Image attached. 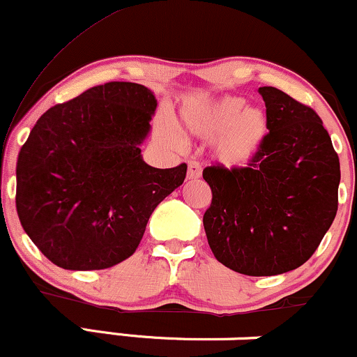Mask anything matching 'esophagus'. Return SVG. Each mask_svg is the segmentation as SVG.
<instances>
[{
    "label": "esophagus",
    "instance_id": "34e87169",
    "mask_svg": "<svg viewBox=\"0 0 357 357\" xmlns=\"http://www.w3.org/2000/svg\"><path fill=\"white\" fill-rule=\"evenodd\" d=\"M202 165L198 161H190L188 165V179H198L202 178Z\"/></svg>",
    "mask_w": 357,
    "mask_h": 357
}]
</instances>
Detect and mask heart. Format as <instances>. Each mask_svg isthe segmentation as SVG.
<instances>
[{"instance_id":"1","label":"heart","mask_w":357,"mask_h":357,"mask_svg":"<svg viewBox=\"0 0 357 357\" xmlns=\"http://www.w3.org/2000/svg\"><path fill=\"white\" fill-rule=\"evenodd\" d=\"M243 97H223L211 104L198 105L183 112L186 129L195 136L215 139L213 153L223 166L243 167L264 149L268 137V116L261 107L245 105ZM171 141L178 142L173 132Z\"/></svg>"}]
</instances>
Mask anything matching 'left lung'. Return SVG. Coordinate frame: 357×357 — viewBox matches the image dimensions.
<instances>
[{
  "label": "left lung",
  "instance_id": "left-lung-1",
  "mask_svg": "<svg viewBox=\"0 0 357 357\" xmlns=\"http://www.w3.org/2000/svg\"><path fill=\"white\" fill-rule=\"evenodd\" d=\"M258 92L267 107V141L247 167H204L213 199L203 225L225 267L268 277L314 255L337 213L341 166L314 109L275 87Z\"/></svg>",
  "mask_w": 357,
  "mask_h": 357
}]
</instances>
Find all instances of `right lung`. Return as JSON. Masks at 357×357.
<instances>
[{
  "mask_svg": "<svg viewBox=\"0 0 357 357\" xmlns=\"http://www.w3.org/2000/svg\"><path fill=\"white\" fill-rule=\"evenodd\" d=\"M158 107L141 84L109 82L48 109L16 162L23 230L65 270L114 267L136 252L149 216L188 166L146 165L141 144Z\"/></svg>",
  "mask_w": 357,
  "mask_h": 357,
  "instance_id": "right-lung-1",
  "label": "right lung"
}]
</instances>
